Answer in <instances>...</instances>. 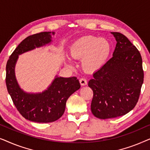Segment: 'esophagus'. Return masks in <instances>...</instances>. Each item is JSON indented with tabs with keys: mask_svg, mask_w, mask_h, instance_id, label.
<instances>
[{
	"mask_svg": "<svg viewBox=\"0 0 150 150\" xmlns=\"http://www.w3.org/2000/svg\"><path fill=\"white\" fill-rule=\"evenodd\" d=\"M80 83L82 86L86 85L87 84V79H85V78H82V79H80Z\"/></svg>",
	"mask_w": 150,
	"mask_h": 150,
	"instance_id": "1",
	"label": "esophagus"
}]
</instances>
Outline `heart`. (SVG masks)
I'll use <instances>...</instances> for the list:
<instances>
[{"instance_id":"obj_1","label":"heart","mask_w":150,"mask_h":150,"mask_svg":"<svg viewBox=\"0 0 150 150\" xmlns=\"http://www.w3.org/2000/svg\"><path fill=\"white\" fill-rule=\"evenodd\" d=\"M111 50V44L107 39L86 35L71 44L70 54L73 58L82 59V67L85 70L95 71L104 65Z\"/></svg>"}]
</instances>
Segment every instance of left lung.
I'll use <instances>...</instances> for the list:
<instances>
[{
	"mask_svg": "<svg viewBox=\"0 0 150 150\" xmlns=\"http://www.w3.org/2000/svg\"><path fill=\"white\" fill-rule=\"evenodd\" d=\"M117 41L110 59L93 74L88 85L93 90L91 110L96 117L122 116L136 106L143 83L142 58L124 35L111 32Z\"/></svg>",
	"mask_w": 150,
	"mask_h": 150,
	"instance_id": "left-lung-1",
	"label": "left lung"
}]
</instances>
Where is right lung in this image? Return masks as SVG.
I'll use <instances>...</instances> for the list:
<instances>
[{"label": "right lung", "mask_w": 150, "mask_h": 150, "mask_svg": "<svg viewBox=\"0 0 150 150\" xmlns=\"http://www.w3.org/2000/svg\"><path fill=\"white\" fill-rule=\"evenodd\" d=\"M51 33L42 32L24 39L9 57L6 65V85L14 105L26 120L38 123L53 122L64 113L67 100L81 88L76 77L63 78L56 76L48 89L42 93H27L18 85L15 66L18 56L52 42Z\"/></svg>", "instance_id": "add662e5"}]
</instances>
